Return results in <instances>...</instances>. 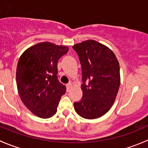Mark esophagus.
<instances>
[{"mask_svg": "<svg viewBox=\"0 0 148 148\" xmlns=\"http://www.w3.org/2000/svg\"><path fill=\"white\" fill-rule=\"evenodd\" d=\"M71 86H72V84H71V83H68V84H66L67 91H69L70 88H71Z\"/></svg>", "mask_w": 148, "mask_h": 148, "instance_id": "34e87169", "label": "esophagus"}]
</instances>
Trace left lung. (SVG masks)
Instances as JSON below:
<instances>
[{
  "mask_svg": "<svg viewBox=\"0 0 148 148\" xmlns=\"http://www.w3.org/2000/svg\"><path fill=\"white\" fill-rule=\"evenodd\" d=\"M72 48L81 63L83 82L82 98L74 103V110L85 119L99 118L115 101L120 85L119 62L110 48L95 40L74 44Z\"/></svg>",
  "mask_w": 148,
  "mask_h": 148,
  "instance_id": "1",
  "label": "left lung"
}]
</instances>
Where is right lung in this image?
<instances>
[{
    "label": "right lung",
    "mask_w": 148,
    "mask_h": 148,
    "mask_svg": "<svg viewBox=\"0 0 148 148\" xmlns=\"http://www.w3.org/2000/svg\"><path fill=\"white\" fill-rule=\"evenodd\" d=\"M68 51L67 46L45 41L29 47L19 58L18 92L25 106L38 117L49 118L57 112L66 89L57 79V64Z\"/></svg>",
    "instance_id": "right-lung-1"
}]
</instances>
